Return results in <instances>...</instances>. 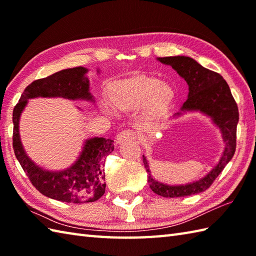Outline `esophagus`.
<instances>
[{"label":"esophagus","instance_id":"34e87169","mask_svg":"<svg viewBox=\"0 0 256 256\" xmlns=\"http://www.w3.org/2000/svg\"><path fill=\"white\" fill-rule=\"evenodd\" d=\"M135 138H136V133H135L133 130H124L121 133H118L116 142L121 144L124 142H128V140H133Z\"/></svg>","mask_w":256,"mask_h":256}]
</instances>
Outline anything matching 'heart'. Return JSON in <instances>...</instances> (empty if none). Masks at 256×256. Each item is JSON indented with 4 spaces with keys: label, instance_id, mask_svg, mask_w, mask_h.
Wrapping results in <instances>:
<instances>
[{
    "label": "heart",
    "instance_id": "b5f03b06",
    "mask_svg": "<svg viewBox=\"0 0 256 256\" xmlns=\"http://www.w3.org/2000/svg\"><path fill=\"white\" fill-rule=\"evenodd\" d=\"M172 89L156 79L138 77L121 81L113 88L112 100L118 108L128 110L148 101L150 111H160L170 103Z\"/></svg>",
    "mask_w": 256,
    "mask_h": 256
}]
</instances>
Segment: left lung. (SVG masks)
<instances>
[{"label": "left lung", "instance_id": "left-lung-1", "mask_svg": "<svg viewBox=\"0 0 256 256\" xmlns=\"http://www.w3.org/2000/svg\"><path fill=\"white\" fill-rule=\"evenodd\" d=\"M158 60L165 64H170L189 86L188 99L184 101L182 110H199L211 116L220 128L226 145L219 164L208 175L184 186H168L156 182L152 178L148 162L143 156L144 166L148 174V182L155 194L165 198L186 197L208 189L234 155L238 108L226 81L218 72L202 67L190 57H160Z\"/></svg>", "mask_w": 256, "mask_h": 256}]
</instances>
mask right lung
Here are the masks:
<instances>
[{"mask_svg": "<svg viewBox=\"0 0 256 256\" xmlns=\"http://www.w3.org/2000/svg\"><path fill=\"white\" fill-rule=\"evenodd\" d=\"M86 69L76 67L62 70L50 77L37 79L27 86L13 110V148L16 158L38 192L46 197L69 204L94 202L106 192L103 162L114 150L113 140L94 138L86 140L82 154L69 170L59 172H45L26 156L20 144L18 120L27 99L36 96H62L67 99L92 100Z\"/></svg>", "mask_w": 256, "mask_h": 256, "instance_id": "1", "label": "right lung"}]
</instances>
